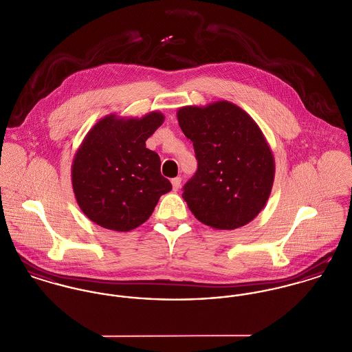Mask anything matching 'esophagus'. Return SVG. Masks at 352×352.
<instances>
[{"instance_id":"1","label":"esophagus","mask_w":352,"mask_h":352,"mask_svg":"<svg viewBox=\"0 0 352 352\" xmlns=\"http://www.w3.org/2000/svg\"><path fill=\"white\" fill-rule=\"evenodd\" d=\"M181 181H182V179H181L179 177L171 179V185H173V190H174V191H178V189L181 188Z\"/></svg>"}]
</instances>
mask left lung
I'll list each match as a JSON object with an SVG mask.
<instances>
[{"instance_id":"1","label":"left lung","mask_w":352,"mask_h":352,"mask_svg":"<svg viewBox=\"0 0 352 352\" xmlns=\"http://www.w3.org/2000/svg\"><path fill=\"white\" fill-rule=\"evenodd\" d=\"M177 118L198 161L182 194L190 212L219 230L253 221L274 181V157L258 124L228 100L181 107Z\"/></svg>"}]
</instances>
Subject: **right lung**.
<instances>
[{
	"instance_id": "obj_1",
	"label": "right lung",
	"mask_w": 352,
	"mask_h": 352,
	"mask_svg": "<svg viewBox=\"0 0 352 352\" xmlns=\"http://www.w3.org/2000/svg\"><path fill=\"white\" fill-rule=\"evenodd\" d=\"M163 120L160 111L142 118L109 113L87 133L71 177L76 202L92 222L115 232L133 230L171 190L161 174L160 155L146 147Z\"/></svg>"
}]
</instances>
